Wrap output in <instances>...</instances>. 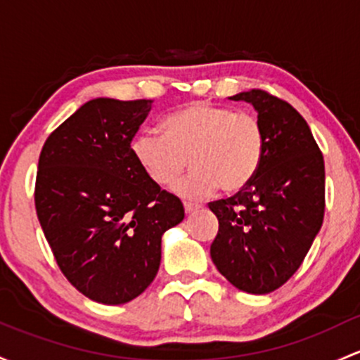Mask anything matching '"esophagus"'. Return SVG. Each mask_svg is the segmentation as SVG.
<instances>
[{
  "instance_id": "1",
  "label": "esophagus",
  "mask_w": 360,
  "mask_h": 360,
  "mask_svg": "<svg viewBox=\"0 0 360 360\" xmlns=\"http://www.w3.org/2000/svg\"><path fill=\"white\" fill-rule=\"evenodd\" d=\"M200 205L198 203H191V202H184V210H186V214H193L195 210H198Z\"/></svg>"
}]
</instances>
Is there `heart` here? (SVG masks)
<instances>
[{"label": "heart", "instance_id": "heart-1", "mask_svg": "<svg viewBox=\"0 0 360 360\" xmlns=\"http://www.w3.org/2000/svg\"><path fill=\"white\" fill-rule=\"evenodd\" d=\"M160 131L136 136L132 157L158 188L176 183L188 158L191 172L176 186L184 198H205L219 186L228 193L243 190L262 164L266 136L250 113L191 101L169 113Z\"/></svg>", "mask_w": 360, "mask_h": 360}]
</instances>
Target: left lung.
<instances>
[{"mask_svg":"<svg viewBox=\"0 0 360 360\" xmlns=\"http://www.w3.org/2000/svg\"><path fill=\"white\" fill-rule=\"evenodd\" d=\"M266 136L262 164L247 186L209 203L219 219L212 262L238 290L266 295L304 262L324 217V160L304 117L262 89L238 93Z\"/></svg>","mask_w":360,"mask_h":360,"instance_id":"left-lung-1","label":"left lung"}]
</instances>
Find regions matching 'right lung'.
Segmentation results:
<instances>
[{
  "mask_svg": "<svg viewBox=\"0 0 360 360\" xmlns=\"http://www.w3.org/2000/svg\"><path fill=\"white\" fill-rule=\"evenodd\" d=\"M151 100L96 98L50 134L39 155L36 212L63 276L105 305L127 304L157 276L162 236L184 219L132 157Z\"/></svg>",
  "mask_w": 360,
  "mask_h": 360,
  "instance_id": "right-lung-1",
  "label": "right lung"
}]
</instances>
